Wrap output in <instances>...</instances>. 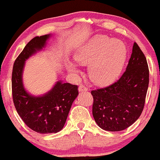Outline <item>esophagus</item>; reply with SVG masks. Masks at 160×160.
<instances>
[{"label":"esophagus","instance_id":"34e87169","mask_svg":"<svg viewBox=\"0 0 160 160\" xmlns=\"http://www.w3.org/2000/svg\"><path fill=\"white\" fill-rule=\"evenodd\" d=\"M87 90H88V88H87V87L84 85H80L79 87H78V91L79 92L87 91Z\"/></svg>","mask_w":160,"mask_h":160}]
</instances>
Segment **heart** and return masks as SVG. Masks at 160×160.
Here are the masks:
<instances>
[{
    "label": "heart",
    "mask_w": 160,
    "mask_h": 160,
    "mask_svg": "<svg viewBox=\"0 0 160 160\" xmlns=\"http://www.w3.org/2000/svg\"><path fill=\"white\" fill-rule=\"evenodd\" d=\"M127 52L119 40H109L102 36L94 38L82 46L75 54V60L88 65V75L93 82L105 85L118 77L126 62ZM72 70L76 69L74 66Z\"/></svg>",
    "instance_id": "obj_1"
}]
</instances>
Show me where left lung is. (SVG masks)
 Returning <instances> with one entry per match:
<instances>
[{
  "label": "left lung",
  "instance_id": "8db88e82",
  "mask_svg": "<svg viewBox=\"0 0 160 160\" xmlns=\"http://www.w3.org/2000/svg\"><path fill=\"white\" fill-rule=\"evenodd\" d=\"M149 67L140 48L135 42L126 70L120 78L105 88L92 90V115L102 129H127L140 116L149 86Z\"/></svg>",
  "mask_w": 160,
  "mask_h": 160
}]
</instances>
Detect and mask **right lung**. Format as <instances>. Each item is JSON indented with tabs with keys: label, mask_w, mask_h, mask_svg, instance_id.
Wrapping results in <instances>:
<instances>
[{
	"label": "right lung",
	"mask_w": 160,
	"mask_h": 160,
	"mask_svg": "<svg viewBox=\"0 0 160 160\" xmlns=\"http://www.w3.org/2000/svg\"><path fill=\"white\" fill-rule=\"evenodd\" d=\"M50 35L34 38L16 58L12 71V97L14 106L30 129L42 134L56 133L63 129L74 100L78 95V85L58 82L42 96H33L24 89L22 73L26 59L42 50Z\"/></svg>",
	"instance_id": "obj_1"
}]
</instances>
